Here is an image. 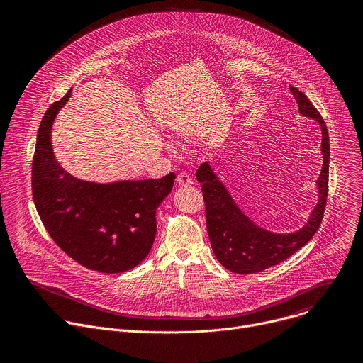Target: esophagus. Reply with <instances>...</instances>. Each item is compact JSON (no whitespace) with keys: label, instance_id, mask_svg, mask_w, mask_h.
Segmentation results:
<instances>
[{"label":"esophagus","instance_id":"1","mask_svg":"<svg viewBox=\"0 0 363 363\" xmlns=\"http://www.w3.org/2000/svg\"><path fill=\"white\" fill-rule=\"evenodd\" d=\"M177 182H178L181 186H188V185H192V184H194L191 175L186 174V172H181V174L177 177Z\"/></svg>","mask_w":363,"mask_h":363}]
</instances>
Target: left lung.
Returning <instances> with one entry per match:
<instances>
[{
	"label": "left lung",
	"mask_w": 363,
	"mask_h": 363,
	"mask_svg": "<svg viewBox=\"0 0 363 363\" xmlns=\"http://www.w3.org/2000/svg\"><path fill=\"white\" fill-rule=\"evenodd\" d=\"M290 91L297 101L301 116L316 121L322 129L323 167L316 182L319 201L300 230L280 234L257 225L240 210L208 162H203L196 171V179L202 184L206 230L213 251L227 270L237 274L258 273L284 262L312 240L323 220L329 191L330 149L328 128L318 109L303 91L293 86H290Z\"/></svg>",
	"instance_id": "8db88e82"
}]
</instances>
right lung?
Wrapping results in <instances>:
<instances>
[{
	"instance_id": "add662e5",
	"label": "right lung",
	"mask_w": 363,
	"mask_h": 363,
	"mask_svg": "<svg viewBox=\"0 0 363 363\" xmlns=\"http://www.w3.org/2000/svg\"><path fill=\"white\" fill-rule=\"evenodd\" d=\"M72 90L43 116L33 160V198L55 242L79 264L100 273H123L149 254L157 235V208L172 191L175 174L161 179L83 181L55 158L51 128Z\"/></svg>"
}]
</instances>
